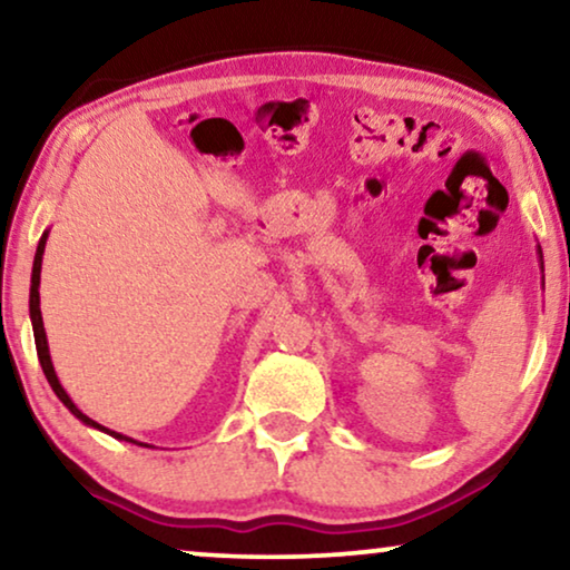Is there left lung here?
<instances>
[{
  "label": "left lung",
  "instance_id": "left-lung-1",
  "mask_svg": "<svg viewBox=\"0 0 570 570\" xmlns=\"http://www.w3.org/2000/svg\"><path fill=\"white\" fill-rule=\"evenodd\" d=\"M540 259H542V254H540Z\"/></svg>",
  "mask_w": 570,
  "mask_h": 570
}]
</instances>
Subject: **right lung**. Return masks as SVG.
<instances>
[{
  "mask_svg": "<svg viewBox=\"0 0 570 570\" xmlns=\"http://www.w3.org/2000/svg\"><path fill=\"white\" fill-rule=\"evenodd\" d=\"M46 238H49V230H46L43 236H41V240H38L36 259H33V275H30V322H33V337H36L38 361H41V368H43V373H46V379H49V384H51V389H53V394H57L59 400L65 402V407H67L69 412H72V415H75L77 420H82L85 425L98 428V431H104V433H108V435H114V439H119V441L137 443V441L127 439V435H121V433H116V431H108V428L98 425L96 420H90L88 415H85V412L77 410V404H75L72 400H69V394L65 392V386L59 384L57 371H53V363H51V355H49V342H46V330H43V318H41V306H38V303H41V295H38V285H41V262H43ZM139 446H145V443H139Z\"/></svg>",
  "mask_w": 570,
  "mask_h": 570,
  "instance_id": "add662e5",
  "label": "right lung"
}]
</instances>
